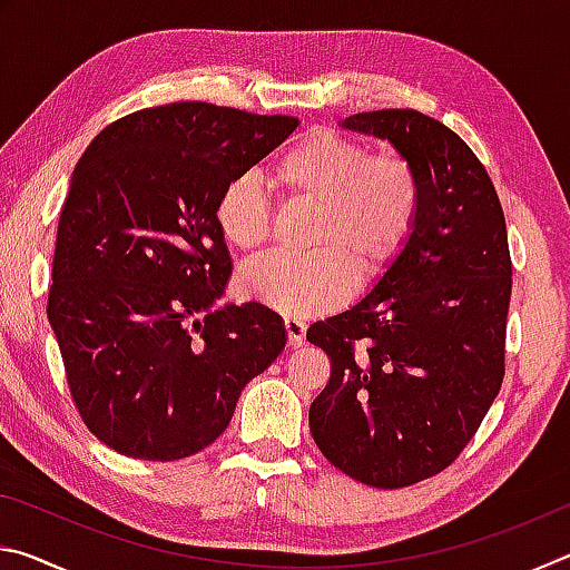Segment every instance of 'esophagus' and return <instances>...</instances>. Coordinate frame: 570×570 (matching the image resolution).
I'll return each mask as SVG.
<instances>
[{
    "mask_svg": "<svg viewBox=\"0 0 570 570\" xmlns=\"http://www.w3.org/2000/svg\"><path fill=\"white\" fill-rule=\"evenodd\" d=\"M284 330L288 334V346H302L304 344V334H306V324L296 316H286L284 320Z\"/></svg>",
    "mask_w": 570,
    "mask_h": 570,
    "instance_id": "esophagus-1",
    "label": "esophagus"
}]
</instances>
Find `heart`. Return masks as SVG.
I'll return each mask as SVG.
<instances>
[{"instance_id": "b5f03b06", "label": "heart", "mask_w": 570, "mask_h": 570, "mask_svg": "<svg viewBox=\"0 0 570 570\" xmlns=\"http://www.w3.org/2000/svg\"><path fill=\"white\" fill-rule=\"evenodd\" d=\"M268 186L316 208L306 240L312 256L266 258L238 276L240 294L286 316L340 306L354 276L377 282L407 246L420 214V178L410 160L397 153L370 156L360 140L330 130L302 135L278 153ZM216 226L238 254L254 256L266 246L272 210L254 178H236L220 190Z\"/></svg>"}]
</instances>
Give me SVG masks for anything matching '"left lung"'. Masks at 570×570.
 I'll list each match as a JSON object with an SVG mask.
<instances>
[{"label": "left lung", "mask_w": 570, "mask_h": 570, "mask_svg": "<svg viewBox=\"0 0 570 570\" xmlns=\"http://www.w3.org/2000/svg\"><path fill=\"white\" fill-rule=\"evenodd\" d=\"M420 178L412 236L370 294L308 326L332 377L308 407L324 458L372 488L438 475L475 435L505 374V216L465 140L417 110L344 118Z\"/></svg>", "instance_id": "left-lung-1"}]
</instances>
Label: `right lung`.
I'll list each match as a JSON object with an SVG mask.
<instances>
[{"label": "right lung", "mask_w": 570, "mask_h": 570, "mask_svg": "<svg viewBox=\"0 0 570 570\" xmlns=\"http://www.w3.org/2000/svg\"><path fill=\"white\" fill-rule=\"evenodd\" d=\"M296 125L170 102L108 125L77 163L47 316L77 410L120 455H196L284 352L276 312L220 304L234 264L216 204Z\"/></svg>", "instance_id": "right-lung-1"}]
</instances>
